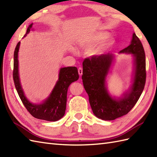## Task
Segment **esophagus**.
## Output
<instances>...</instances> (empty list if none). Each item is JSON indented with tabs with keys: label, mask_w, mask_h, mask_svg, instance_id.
Returning a JSON list of instances; mask_svg holds the SVG:
<instances>
[{
	"label": "esophagus",
	"mask_w": 157,
	"mask_h": 157,
	"mask_svg": "<svg viewBox=\"0 0 157 157\" xmlns=\"http://www.w3.org/2000/svg\"><path fill=\"white\" fill-rule=\"evenodd\" d=\"M78 73H79V75H80V76L82 75V73H83V69H82V67L78 68Z\"/></svg>",
	"instance_id": "esophagus-1"
}]
</instances>
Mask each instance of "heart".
I'll list each match as a JSON object with an SVG mask.
<instances>
[{"instance_id":"heart-1","label":"heart","mask_w":157,"mask_h":157,"mask_svg":"<svg viewBox=\"0 0 157 157\" xmlns=\"http://www.w3.org/2000/svg\"><path fill=\"white\" fill-rule=\"evenodd\" d=\"M106 36H107V34L105 32L97 33V34L93 36V38H92L89 44L87 45V47L91 48L92 46L95 45L96 44H97V43H98L100 41H101L102 40L105 38L106 37ZM112 43H113V41L111 40H109L107 41L102 42V44H101L99 46H96L95 48H92L90 51V54L92 56L101 55V53L104 52V51H105V49L106 48L109 47L110 45L112 44Z\"/></svg>"}]
</instances>
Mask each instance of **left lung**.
Masks as SVG:
<instances>
[{
  "mask_svg": "<svg viewBox=\"0 0 157 157\" xmlns=\"http://www.w3.org/2000/svg\"><path fill=\"white\" fill-rule=\"evenodd\" d=\"M121 53L133 54L135 61V75L131 90L119 99L113 98L106 90L105 79L114 58L112 54L92 56L83 61V84L89 96L93 113L102 120H114L131 111L140 97L144 88L146 72V56L141 41L135 33L128 47Z\"/></svg>",
  "mask_w": 157,
  "mask_h": 157,
  "instance_id": "obj_1",
  "label": "left lung"
}]
</instances>
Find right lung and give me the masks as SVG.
I'll return each instance as SVG.
<instances>
[{
    "mask_svg": "<svg viewBox=\"0 0 157 157\" xmlns=\"http://www.w3.org/2000/svg\"><path fill=\"white\" fill-rule=\"evenodd\" d=\"M33 23L29 25L24 36L30 32ZM20 42L17 44L14 52L13 78L15 88L17 91L20 99L28 111L34 117L39 119L49 121H56L61 119L65 115L67 102V94L69 85L79 78L78 69L75 67H68L60 69L59 80L49 97L42 104L34 105L29 102L23 94L20 84L18 73V51Z\"/></svg>",
    "mask_w": 157,
    "mask_h": 157,
    "instance_id": "add662e5",
    "label": "right lung"
}]
</instances>
